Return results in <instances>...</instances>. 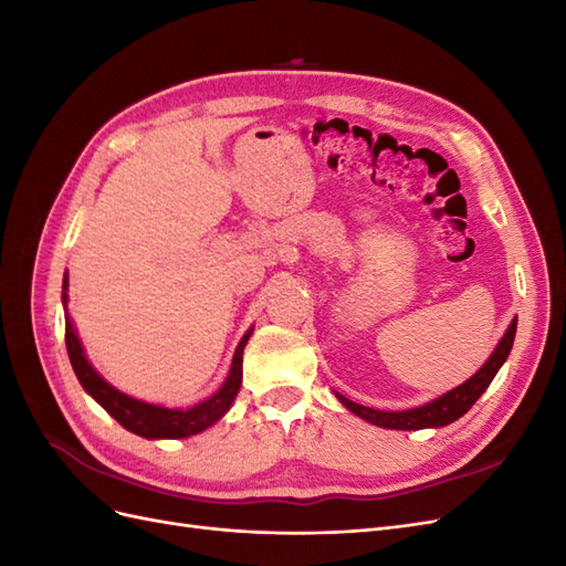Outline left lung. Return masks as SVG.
Masks as SVG:
<instances>
[{
  "mask_svg": "<svg viewBox=\"0 0 566 566\" xmlns=\"http://www.w3.org/2000/svg\"><path fill=\"white\" fill-rule=\"evenodd\" d=\"M515 333H517V318H512L505 335L501 337L499 345H495L493 354L486 358V364L479 368L470 380H465L462 385L449 389L447 394H441V397L427 401L418 408L378 410V408L354 403L347 397H342L339 391H335V397L342 406L352 410L354 416L375 427H385V430H427V427H434L437 430V427H447L465 416L474 406V401L486 391V387L495 378V373H499L501 366L507 361L512 342H515Z\"/></svg>",
  "mask_w": 566,
  "mask_h": 566,
  "instance_id": "8db88e82",
  "label": "left lung"
}]
</instances>
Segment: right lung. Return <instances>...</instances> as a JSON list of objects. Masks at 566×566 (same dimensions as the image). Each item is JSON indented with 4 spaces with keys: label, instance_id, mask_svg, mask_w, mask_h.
I'll return each instance as SVG.
<instances>
[{
    "label": "right lung",
    "instance_id": "obj_1",
    "mask_svg": "<svg viewBox=\"0 0 566 566\" xmlns=\"http://www.w3.org/2000/svg\"><path fill=\"white\" fill-rule=\"evenodd\" d=\"M61 300L65 310V347H67V356H71L77 380L84 387V391H87L108 416H113L119 424H123L125 430L139 434L144 439H186L208 430V427H212L217 420H221L229 413V408L238 397V389H241V382H243V349L254 328H250L243 335V339L238 342L227 380L212 394V397L191 408H167L160 403L134 399L129 394L119 391L117 387H113L111 382L101 378L98 370L90 364V358L84 354V347L77 337L73 318L67 316V273L63 279Z\"/></svg>",
    "mask_w": 566,
    "mask_h": 566
}]
</instances>
